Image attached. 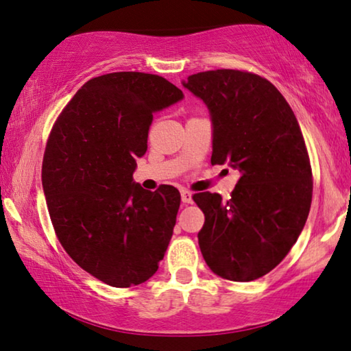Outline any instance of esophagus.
<instances>
[{"label":"esophagus","mask_w":351,"mask_h":351,"mask_svg":"<svg viewBox=\"0 0 351 351\" xmlns=\"http://www.w3.org/2000/svg\"><path fill=\"white\" fill-rule=\"evenodd\" d=\"M181 202L182 204H192V192L182 189L181 191Z\"/></svg>","instance_id":"obj_1"}]
</instances>
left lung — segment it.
Here are the masks:
<instances>
[{
  "label": "left lung",
  "instance_id": "obj_1",
  "mask_svg": "<svg viewBox=\"0 0 351 351\" xmlns=\"http://www.w3.org/2000/svg\"><path fill=\"white\" fill-rule=\"evenodd\" d=\"M210 111L211 164L240 171L229 200L199 192L205 215L199 246L211 272L253 281L298 241L312 204V169L293 110L274 84L253 73L216 70L182 81Z\"/></svg>",
  "mask_w": 351,
  "mask_h": 351
}]
</instances>
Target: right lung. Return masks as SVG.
Returning a JSON list of instances; mask_svg holds the SVG:
<instances>
[{
    "instance_id": "obj_1",
    "label": "right lung",
    "mask_w": 351,
    "mask_h": 351,
    "mask_svg": "<svg viewBox=\"0 0 351 351\" xmlns=\"http://www.w3.org/2000/svg\"><path fill=\"white\" fill-rule=\"evenodd\" d=\"M184 95L136 71L87 81L58 117L43 160V189L60 243L86 272L114 288L149 280L173 235L181 195L133 181L154 112Z\"/></svg>"
}]
</instances>
